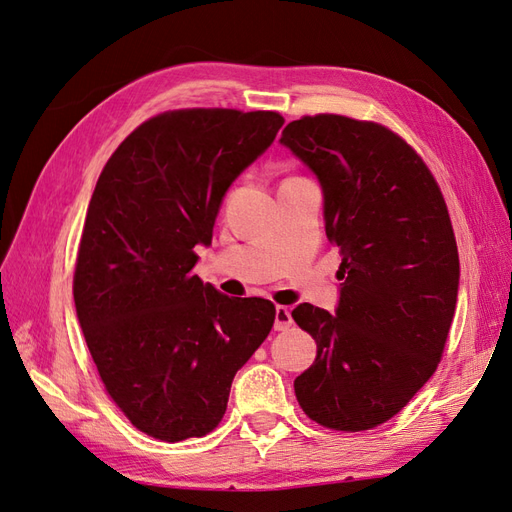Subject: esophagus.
<instances>
[{"label":"esophagus","mask_w":512,"mask_h":512,"mask_svg":"<svg viewBox=\"0 0 512 512\" xmlns=\"http://www.w3.org/2000/svg\"><path fill=\"white\" fill-rule=\"evenodd\" d=\"M292 327V314L284 305L275 307V331H286Z\"/></svg>","instance_id":"1"}]
</instances>
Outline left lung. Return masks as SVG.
<instances>
[{
  "mask_svg": "<svg viewBox=\"0 0 512 512\" xmlns=\"http://www.w3.org/2000/svg\"><path fill=\"white\" fill-rule=\"evenodd\" d=\"M280 143L320 183L344 280L335 314L309 303L292 309L318 346L294 393L324 427L371 429L404 408L440 363L459 292L451 218L425 162L378 123L303 117Z\"/></svg>",
  "mask_w": 512,
  "mask_h": 512,
  "instance_id": "obj_1",
  "label": "left lung"
}]
</instances>
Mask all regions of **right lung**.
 I'll use <instances>...</instances> for the list:
<instances>
[{"instance_id":"1","label":"right lung","mask_w":512,"mask_h":512,"mask_svg":"<svg viewBox=\"0 0 512 512\" xmlns=\"http://www.w3.org/2000/svg\"><path fill=\"white\" fill-rule=\"evenodd\" d=\"M282 126L273 111L162 113L117 147L91 194L76 316L108 395L151 438L218 425L232 378L273 327L271 301L230 299L192 269L232 181Z\"/></svg>"}]
</instances>
